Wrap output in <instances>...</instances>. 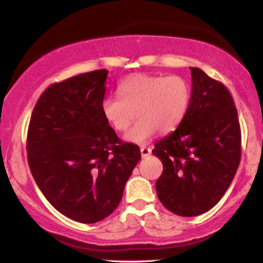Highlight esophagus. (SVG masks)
Here are the masks:
<instances>
[{"mask_svg":"<svg viewBox=\"0 0 263 263\" xmlns=\"http://www.w3.org/2000/svg\"><path fill=\"white\" fill-rule=\"evenodd\" d=\"M151 152H152V149H151L149 147H146V146L141 147V155H142V157H143V158L148 157L151 155Z\"/></svg>","mask_w":263,"mask_h":263,"instance_id":"esophagus-1","label":"esophagus"}]
</instances>
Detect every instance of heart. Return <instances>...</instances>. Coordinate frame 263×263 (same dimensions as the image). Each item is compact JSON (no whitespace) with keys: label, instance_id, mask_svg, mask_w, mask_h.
<instances>
[{"label":"heart","instance_id":"obj_1","mask_svg":"<svg viewBox=\"0 0 263 263\" xmlns=\"http://www.w3.org/2000/svg\"><path fill=\"white\" fill-rule=\"evenodd\" d=\"M120 97L108 96L101 110L116 131H126L135 117L138 121L125 138L138 144L147 143L157 132L174 131L188 114L192 89L180 75L137 74L119 86Z\"/></svg>","mask_w":263,"mask_h":263}]
</instances>
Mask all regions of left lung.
<instances>
[{"instance_id": "8db88e82", "label": "left lung", "mask_w": 263, "mask_h": 263, "mask_svg": "<svg viewBox=\"0 0 263 263\" xmlns=\"http://www.w3.org/2000/svg\"><path fill=\"white\" fill-rule=\"evenodd\" d=\"M190 71L188 114L152 151L163 164L157 195L180 216L200 215L218 204L241 159V129L230 91L201 69Z\"/></svg>"}]
</instances>
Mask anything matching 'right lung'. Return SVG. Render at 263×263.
I'll use <instances>...</instances> for the list:
<instances>
[{
	"label": "right lung",
	"instance_id": "add662e5",
	"mask_svg": "<svg viewBox=\"0 0 263 263\" xmlns=\"http://www.w3.org/2000/svg\"><path fill=\"white\" fill-rule=\"evenodd\" d=\"M106 69L52 84L35 104L27 134L32 176L47 200L83 224L107 218L141 159L102 114Z\"/></svg>",
	"mask_w": 263,
	"mask_h": 263
}]
</instances>
